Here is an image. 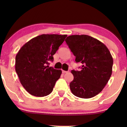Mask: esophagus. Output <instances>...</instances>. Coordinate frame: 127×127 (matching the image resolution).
I'll list each match as a JSON object with an SVG mask.
<instances>
[{"label": "esophagus", "mask_w": 127, "mask_h": 127, "mask_svg": "<svg viewBox=\"0 0 127 127\" xmlns=\"http://www.w3.org/2000/svg\"><path fill=\"white\" fill-rule=\"evenodd\" d=\"M67 72V71H64V70H63V71H62V73H63V74L66 73Z\"/></svg>", "instance_id": "obj_1"}]
</instances>
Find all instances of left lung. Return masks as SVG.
I'll return each instance as SVG.
<instances>
[{"label": "left lung", "mask_w": 127, "mask_h": 127, "mask_svg": "<svg viewBox=\"0 0 127 127\" xmlns=\"http://www.w3.org/2000/svg\"><path fill=\"white\" fill-rule=\"evenodd\" d=\"M65 42L82 64L81 70H73V80L70 88L73 95L82 98L97 95L104 88L112 75L113 58L104 43L88 35H71Z\"/></svg>", "instance_id": "obj_1"}]
</instances>
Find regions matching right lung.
<instances>
[{"label":"right lung","instance_id":"obj_1","mask_svg":"<svg viewBox=\"0 0 127 127\" xmlns=\"http://www.w3.org/2000/svg\"><path fill=\"white\" fill-rule=\"evenodd\" d=\"M66 34H41L23 45L15 57V71L23 87L36 97L49 95L62 71L49 67V62Z\"/></svg>","mask_w":127,"mask_h":127}]
</instances>
